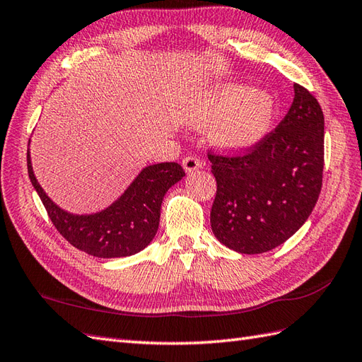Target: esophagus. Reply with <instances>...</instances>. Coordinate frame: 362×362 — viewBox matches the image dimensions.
<instances>
[{
  "instance_id": "obj_1",
  "label": "esophagus",
  "mask_w": 362,
  "mask_h": 362,
  "mask_svg": "<svg viewBox=\"0 0 362 362\" xmlns=\"http://www.w3.org/2000/svg\"><path fill=\"white\" fill-rule=\"evenodd\" d=\"M182 165L185 168V171L192 173V171H197L199 168H202V160L196 156H188V157L183 158Z\"/></svg>"
}]
</instances>
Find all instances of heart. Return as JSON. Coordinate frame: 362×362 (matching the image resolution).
Instances as JSON below:
<instances>
[{
    "label": "heart",
    "instance_id": "heart-1",
    "mask_svg": "<svg viewBox=\"0 0 362 362\" xmlns=\"http://www.w3.org/2000/svg\"><path fill=\"white\" fill-rule=\"evenodd\" d=\"M274 114V102L264 90L230 86L192 106L189 122L204 128L216 124L214 137L223 146L247 149L262 139Z\"/></svg>",
    "mask_w": 362,
    "mask_h": 362
}]
</instances>
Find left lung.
Returning <instances> with one entry per match:
<instances>
[{
    "label": "left lung",
    "instance_id": "obj_1",
    "mask_svg": "<svg viewBox=\"0 0 362 362\" xmlns=\"http://www.w3.org/2000/svg\"><path fill=\"white\" fill-rule=\"evenodd\" d=\"M217 182L214 236L242 255L265 253L295 234L322 188L324 114L315 95L295 83L281 123L236 154L208 149Z\"/></svg>",
    "mask_w": 362,
    "mask_h": 362
}]
</instances>
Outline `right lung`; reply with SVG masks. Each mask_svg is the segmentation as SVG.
Here are the masks:
<instances>
[{"mask_svg":"<svg viewBox=\"0 0 362 362\" xmlns=\"http://www.w3.org/2000/svg\"><path fill=\"white\" fill-rule=\"evenodd\" d=\"M28 173L57 231L72 247L105 259L136 255L149 245L158 228L165 192L185 175L183 168L175 162L146 166L124 194L105 211L74 216L45 194L33 175L29 153Z\"/></svg>","mask_w":362,"mask_h":362,"instance_id":"right-lung-1","label":"right lung"}]
</instances>
